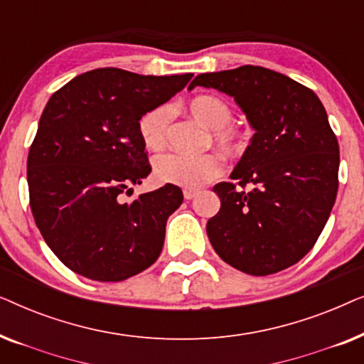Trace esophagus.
<instances>
[{"instance_id":"esophagus-1","label":"esophagus","mask_w":364,"mask_h":364,"mask_svg":"<svg viewBox=\"0 0 364 364\" xmlns=\"http://www.w3.org/2000/svg\"><path fill=\"white\" fill-rule=\"evenodd\" d=\"M197 193L198 191H196V188H186V191H183V198H186V200H192Z\"/></svg>"}]
</instances>
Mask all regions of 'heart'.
Here are the masks:
<instances>
[{
    "label": "heart",
    "mask_w": 364,
    "mask_h": 364,
    "mask_svg": "<svg viewBox=\"0 0 364 364\" xmlns=\"http://www.w3.org/2000/svg\"><path fill=\"white\" fill-rule=\"evenodd\" d=\"M188 112L202 124L210 129V139L215 146L227 156H235L243 149V136L237 127H233L232 106L225 99L218 96L193 97L188 102ZM172 111L168 106H157L144 114L139 121V134L144 146L151 151H159L166 146L167 131L171 124ZM222 172L220 159L213 154L202 156H186V154L168 152L156 157L154 161V176L162 183H173L187 188L200 187Z\"/></svg>",
    "instance_id": "obj_1"
}]
</instances>
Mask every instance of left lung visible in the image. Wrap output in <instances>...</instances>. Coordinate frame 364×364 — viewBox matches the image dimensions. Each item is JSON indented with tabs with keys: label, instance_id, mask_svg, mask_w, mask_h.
<instances>
[{
	"label": "left lung",
	"instance_id": "obj_1",
	"mask_svg": "<svg viewBox=\"0 0 364 364\" xmlns=\"http://www.w3.org/2000/svg\"><path fill=\"white\" fill-rule=\"evenodd\" d=\"M197 86L233 97L255 131L230 173L237 183L213 187L220 198L207 222L213 250L255 277L295 265L336 200L340 147L325 107L311 89L262 66L198 74L188 89Z\"/></svg>",
	"mask_w": 364,
	"mask_h": 364
}]
</instances>
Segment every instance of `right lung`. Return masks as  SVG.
Returning <instances> with one entry per match:
<instances>
[{"mask_svg": "<svg viewBox=\"0 0 364 364\" xmlns=\"http://www.w3.org/2000/svg\"><path fill=\"white\" fill-rule=\"evenodd\" d=\"M193 74L92 69L49 99L28 156L29 203L44 242L74 273L122 282L157 260L182 191L166 183L124 202L151 166L139 121Z\"/></svg>", "mask_w": 364, "mask_h": 364, "instance_id": "1", "label": "right lung"}]
</instances>
